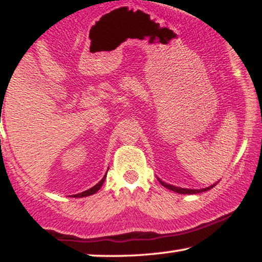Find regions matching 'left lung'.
<instances>
[{"mask_svg":"<svg viewBox=\"0 0 262 262\" xmlns=\"http://www.w3.org/2000/svg\"><path fill=\"white\" fill-rule=\"evenodd\" d=\"M160 182H161V185L162 186H164V187L166 188H168V189H170V191H173V192H177V193H180V194H195V193H200V192H205V191H207V189H210V188H212L214 185H212V186H210V187H207V188H204V189H188V188H181V187H175V186H171V185H168V184H166V182H163V181H161V180H159Z\"/></svg>","mask_w":262,"mask_h":262,"instance_id":"obj_1","label":"left lung"}]
</instances>
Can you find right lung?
<instances>
[{
  "instance_id": "1",
  "label": "right lung",
  "mask_w": 262,
  "mask_h": 262,
  "mask_svg": "<svg viewBox=\"0 0 262 262\" xmlns=\"http://www.w3.org/2000/svg\"><path fill=\"white\" fill-rule=\"evenodd\" d=\"M105 179H106V175L102 178V180L100 181L99 184H96V185L94 186V187L89 188V189H87V191H84V192H82V193H78V194H75L74 196H75V198H81V196H88V195L94 194V193L98 192L99 189H100V187H101L102 184H103V181H105Z\"/></svg>"
}]
</instances>
